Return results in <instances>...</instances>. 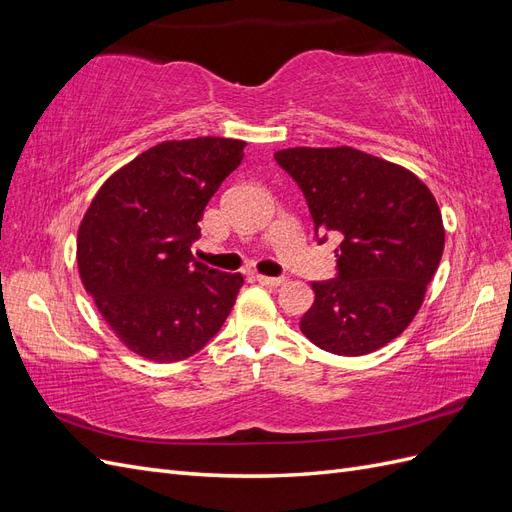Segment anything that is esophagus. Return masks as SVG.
<instances>
[{
	"label": "esophagus",
	"instance_id": "esophagus-1",
	"mask_svg": "<svg viewBox=\"0 0 512 512\" xmlns=\"http://www.w3.org/2000/svg\"><path fill=\"white\" fill-rule=\"evenodd\" d=\"M256 280L262 284V286H271V288H277L282 286L286 280L284 277H269V275H256Z\"/></svg>",
	"mask_w": 512,
	"mask_h": 512
}]
</instances>
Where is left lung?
<instances>
[{"instance_id":"1","label":"left lung","mask_w":512,"mask_h":512,"mask_svg":"<svg viewBox=\"0 0 512 512\" xmlns=\"http://www.w3.org/2000/svg\"><path fill=\"white\" fill-rule=\"evenodd\" d=\"M273 158L297 181L316 232L342 239L337 277L312 284L303 335L339 356L393 342L421 309L444 252L431 190L412 170L354 147H292Z\"/></svg>"}]
</instances>
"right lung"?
<instances>
[{
    "label": "right lung",
    "instance_id": "1",
    "mask_svg": "<svg viewBox=\"0 0 512 512\" xmlns=\"http://www.w3.org/2000/svg\"><path fill=\"white\" fill-rule=\"evenodd\" d=\"M243 149L218 136L164 141L115 170L83 215L81 282L119 342L143 359H188L235 305L243 275L194 260L192 241Z\"/></svg>",
    "mask_w": 512,
    "mask_h": 512
}]
</instances>
